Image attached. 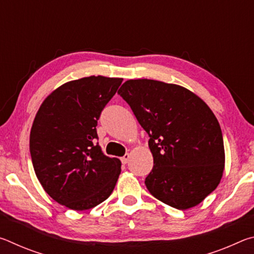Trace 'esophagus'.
I'll list each match as a JSON object with an SVG mask.
<instances>
[{
  "label": "esophagus",
  "instance_id": "esophagus-1",
  "mask_svg": "<svg viewBox=\"0 0 254 254\" xmlns=\"http://www.w3.org/2000/svg\"><path fill=\"white\" fill-rule=\"evenodd\" d=\"M128 159H130V154H128V153L124 154V156L121 158V161H122L123 165H127V163L128 162Z\"/></svg>",
  "mask_w": 254,
  "mask_h": 254
}]
</instances>
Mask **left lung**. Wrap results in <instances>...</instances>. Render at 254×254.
<instances>
[{
    "mask_svg": "<svg viewBox=\"0 0 254 254\" xmlns=\"http://www.w3.org/2000/svg\"><path fill=\"white\" fill-rule=\"evenodd\" d=\"M149 135L150 194L177 209L201 203L220 184L224 142L216 117L189 89L153 79H130L119 89Z\"/></svg>",
    "mask_w": 254,
    "mask_h": 254,
    "instance_id": "8db88e82",
    "label": "left lung"
}]
</instances>
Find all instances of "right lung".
I'll use <instances>...</instances> for the list:
<instances>
[{
	"mask_svg": "<svg viewBox=\"0 0 254 254\" xmlns=\"http://www.w3.org/2000/svg\"><path fill=\"white\" fill-rule=\"evenodd\" d=\"M122 78L89 76L65 83L47 96L30 132L34 173L47 194L74 210L109 198L121 161L103 153L96 126Z\"/></svg>",
	"mask_w": 254,
	"mask_h": 254,
	"instance_id": "add662e5",
	"label": "right lung"
}]
</instances>
